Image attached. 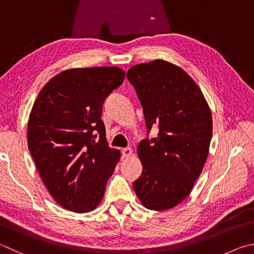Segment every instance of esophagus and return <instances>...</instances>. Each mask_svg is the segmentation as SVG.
Here are the masks:
<instances>
[{
    "mask_svg": "<svg viewBox=\"0 0 254 254\" xmlns=\"http://www.w3.org/2000/svg\"><path fill=\"white\" fill-rule=\"evenodd\" d=\"M132 154H133V151L131 147H124V149H122L123 158H128V156H131Z\"/></svg>",
    "mask_w": 254,
    "mask_h": 254,
    "instance_id": "34e87169",
    "label": "esophagus"
}]
</instances>
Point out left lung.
<instances>
[{"instance_id":"left-lung-1","label":"left lung","mask_w":254,"mask_h":254,"mask_svg":"<svg viewBox=\"0 0 254 254\" xmlns=\"http://www.w3.org/2000/svg\"><path fill=\"white\" fill-rule=\"evenodd\" d=\"M144 111L146 127L158 137L136 147L141 177L133 182L143 206L172 209L190 194L209 155L212 114L199 85L175 64L154 60L127 71Z\"/></svg>"}]
</instances>
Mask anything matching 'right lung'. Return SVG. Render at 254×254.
Wrapping results in <instances>:
<instances>
[{"label": "right lung", "mask_w": 254, "mask_h": 254, "mask_svg": "<svg viewBox=\"0 0 254 254\" xmlns=\"http://www.w3.org/2000/svg\"><path fill=\"white\" fill-rule=\"evenodd\" d=\"M124 76L118 66L62 71L42 87L32 107L29 150L51 196L68 211L86 213L101 203L121 158V152L108 146L101 115L104 100Z\"/></svg>", "instance_id": "obj_1"}]
</instances>
